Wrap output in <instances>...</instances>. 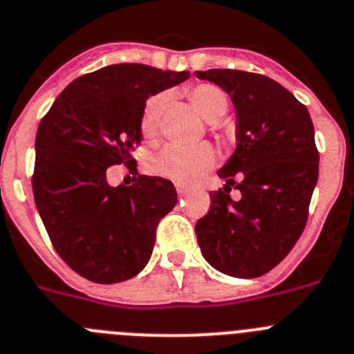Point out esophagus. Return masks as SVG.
Listing matches in <instances>:
<instances>
[{
	"instance_id": "34e87169",
	"label": "esophagus",
	"mask_w": 354,
	"mask_h": 354,
	"mask_svg": "<svg viewBox=\"0 0 354 354\" xmlns=\"http://www.w3.org/2000/svg\"><path fill=\"white\" fill-rule=\"evenodd\" d=\"M176 192H178V197H180V199H183V197L189 196V189H187V187H181V185H176Z\"/></svg>"
}]
</instances>
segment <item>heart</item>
<instances>
[{
  "mask_svg": "<svg viewBox=\"0 0 354 354\" xmlns=\"http://www.w3.org/2000/svg\"><path fill=\"white\" fill-rule=\"evenodd\" d=\"M190 100L197 113L206 122L216 123L225 116L229 109L227 95L215 84H199L190 90ZM165 104V95L158 93L146 102L141 114V132L146 139H153L158 130L162 107ZM216 162L215 149L209 145L199 146H167L158 155H155L149 167L157 176L171 180L178 185L196 183L203 174L208 173Z\"/></svg>",
  "mask_w": 354,
  "mask_h": 354,
  "instance_id": "1",
  "label": "heart"
}]
</instances>
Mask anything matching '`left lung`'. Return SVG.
Listing matches in <instances>:
<instances>
[{"label": "left lung", "instance_id": "obj_1", "mask_svg": "<svg viewBox=\"0 0 354 354\" xmlns=\"http://www.w3.org/2000/svg\"><path fill=\"white\" fill-rule=\"evenodd\" d=\"M196 75L231 97L238 141L216 173L224 189L209 194V212L196 224L197 243L215 270L256 279L291 252L307 224L319 173L314 125L307 107L266 75L229 68Z\"/></svg>", "mask_w": 354, "mask_h": 354}]
</instances>
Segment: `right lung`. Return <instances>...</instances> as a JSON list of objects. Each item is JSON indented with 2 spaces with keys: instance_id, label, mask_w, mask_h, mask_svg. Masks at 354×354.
<instances>
[{
  "instance_id": "1",
  "label": "right lung",
  "mask_w": 354,
  "mask_h": 354,
  "mask_svg": "<svg viewBox=\"0 0 354 354\" xmlns=\"http://www.w3.org/2000/svg\"><path fill=\"white\" fill-rule=\"evenodd\" d=\"M189 77L141 63L104 66L70 82L38 125L35 205L59 257L91 282L132 279L151 257L155 229L178 201L174 185L138 176L111 187L107 169L132 167L146 100Z\"/></svg>"
}]
</instances>
